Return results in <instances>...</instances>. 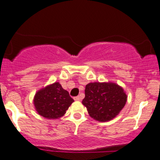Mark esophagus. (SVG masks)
<instances>
[{
  "label": "esophagus",
  "instance_id": "esophagus-1",
  "mask_svg": "<svg viewBox=\"0 0 160 160\" xmlns=\"http://www.w3.org/2000/svg\"><path fill=\"white\" fill-rule=\"evenodd\" d=\"M73 99H74L75 101H79V100L80 99V96H76V97L73 98Z\"/></svg>",
  "mask_w": 160,
  "mask_h": 160
}]
</instances>
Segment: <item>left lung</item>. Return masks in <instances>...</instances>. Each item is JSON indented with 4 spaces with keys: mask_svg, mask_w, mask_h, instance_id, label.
<instances>
[{
    "mask_svg": "<svg viewBox=\"0 0 160 160\" xmlns=\"http://www.w3.org/2000/svg\"><path fill=\"white\" fill-rule=\"evenodd\" d=\"M127 102V95L115 83H89L86 86L82 101L89 116L101 122H108L122 111Z\"/></svg>",
    "mask_w": 160,
    "mask_h": 160,
    "instance_id": "obj_1",
    "label": "left lung"
}]
</instances>
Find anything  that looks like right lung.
<instances>
[{
  "label": "right lung",
  "instance_id": "add662e5",
  "mask_svg": "<svg viewBox=\"0 0 160 160\" xmlns=\"http://www.w3.org/2000/svg\"><path fill=\"white\" fill-rule=\"evenodd\" d=\"M73 99L58 82L47 86L36 92L33 102L38 115L48 119L62 117Z\"/></svg>",
  "mask_w": 160,
  "mask_h": 160
}]
</instances>
